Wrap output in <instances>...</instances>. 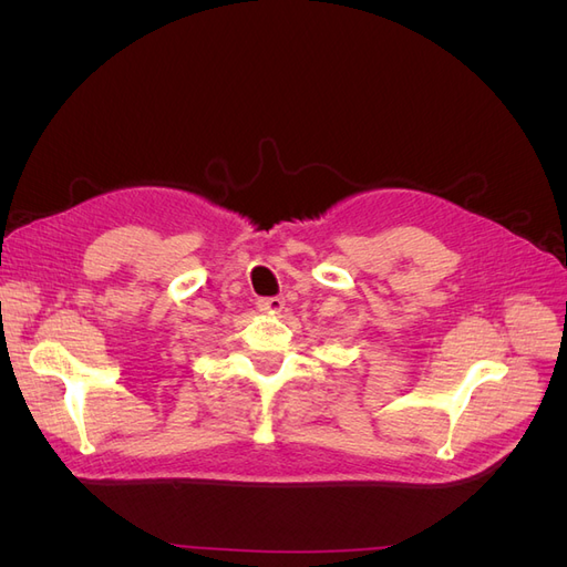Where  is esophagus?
<instances>
[{
  "instance_id": "1",
  "label": "esophagus",
  "mask_w": 567,
  "mask_h": 567,
  "mask_svg": "<svg viewBox=\"0 0 567 567\" xmlns=\"http://www.w3.org/2000/svg\"><path fill=\"white\" fill-rule=\"evenodd\" d=\"M257 307H260L262 312H269V315H279L284 307H286V300L281 296H274V298H260L257 300Z\"/></svg>"
}]
</instances>
